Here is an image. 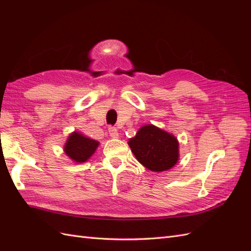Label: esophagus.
<instances>
[{
	"instance_id": "esophagus-1",
	"label": "esophagus",
	"mask_w": 251,
	"mask_h": 251,
	"mask_svg": "<svg viewBox=\"0 0 251 251\" xmlns=\"http://www.w3.org/2000/svg\"><path fill=\"white\" fill-rule=\"evenodd\" d=\"M109 134L112 138H117L119 136V133H118V130L115 127V126H110L109 127Z\"/></svg>"
}]
</instances>
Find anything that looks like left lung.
<instances>
[{
    "label": "left lung",
    "instance_id": "1",
    "mask_svg": "<svg viewBox=\"0 0 251 251\" xmlns=\"http://www.w3.org/2000/svg\"><path fill=\"white\" fill-rule=\"evenodd\" d=\"M136 159L153 172L172 169L179 158V143L175 136L153 125L142 126L134 138L128 140Z\"/></svg>",
    "mask_w": 251,
    "mask_h": 251
}]
</instances>
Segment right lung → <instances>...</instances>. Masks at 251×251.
<instances>
[{
  "label": "right lung",
  "mask_w": 251,
  "mask_h": 251,
  "mask_svg": "<svg viewBox=\"0 0 251 251\" xmlns=\"http://www.w3.org/2000/svg\"><path fill=\"white\" fill-rule=\"evenodd\" d=\"M98 143L94 139H90L81 134L74 132L68 138L65 146V153L75 162H86L94 154Z\"/></svg>",
  "instance_id": "right-lung-1"
}]
</instances>
